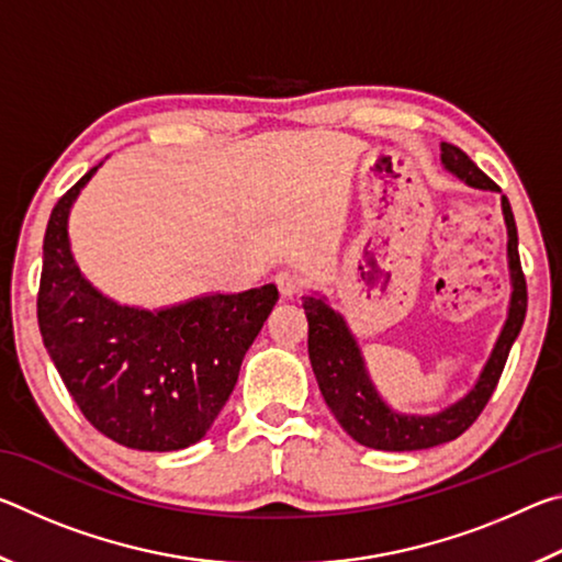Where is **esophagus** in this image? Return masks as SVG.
Wrapping results in <instances>:
<instances>
[{"label": "esophagus", "mask_w": 562, "mask_h": 562, "mask_svg": "<svg viewBox=\"0 0 562 562\" xmlns=\"http://www.w3.org/2000/svg\"><path fill=\"white\" fill-rule=\"evenodd\" d=\"M274 284H278L282 300L297 297V294H300L302 288H304V282L300 280V274H294V272H290V270H282V272L274 274Z\"/></svg>", "instance_id": "esophagus-1"}]
</instances>
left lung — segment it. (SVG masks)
Here are the masks:
<instances>
[{"label": "left lung", "mask_w": 562, "mask_h": 562, "mask_svg": "<svg viewBox=\"0 0 562 562\" xmlns=\"http://www.w3.org/2000/svg\"><path fill=\"white\" fill-rule=\"evenodd\" d=\"M441 164L453 178H459L469 188L501 193V188L461 148L441 144ZM501 207L508 231V315L506 322H503L496 345L491 349V357L483 364L471 392L461 396L459 402L441 408V412L404 414L389 406L374 386L372 376H369L364 355H361L359 341L351 335L347 319L337 310H331L327 297H322L319 292L302 300L304 315H307L310 322L307 349L312 372L317 376L319 392L325 396L331 414H335L341 429L357 443L376 451L431 449V446L459 439L475 418H479L483 406L488 404L503 367H506L513 341L520 335L528 307L526 278H522L518 258V231L506 195H501Z\"/></svg>", "instance_id": "obj_1"}]
</instances>
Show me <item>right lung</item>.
<instances>
[{
  "instance_id": "1",
  "label": "right lung",
  "mask_w": 562,
  "mask_h": 562,
  "mask_svg": "<svg viewBox=\"0 0 562 562\" xmlns=\"http://www.w3.org/2000/svg\"><path fill=\"white\" fill-rule=\"evenodd\" d=\"M99 166L59 198L46 225L36 300L44 347L93 429L138 451L188 449L231 398L278 288L201 294L160 310L106 297L83 278L69 240L71 205Z\"/></svg>"
}]
</instances>
